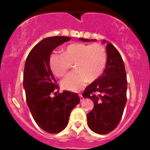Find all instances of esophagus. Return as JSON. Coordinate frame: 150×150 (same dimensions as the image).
Instances as JSON below:
<instances>
[{
	"label": "esophagus",
	"instance_id": "1",
	"mask_svg": "<svg viewBox=\"0 0 150 150\" xmlns=\"http://www.w3.org/2000/svg\"><path fill=\"white\" fill-rule=\"evenodd\" d=\"M79 96H80V99H81V101H83V97L82 94L81 93H79Z\"/></svg>",
	"mask_w": 150,
	"mask_h": 150
}]
</instances>
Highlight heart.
<instances>
[{"mask_svg":"<svg viewBox=\"0 0 150 150\" xmlns=\"http://www.w3.org/2000/svg\"><path fill=\"white\" fill-rule=\"evenodd\" d=\"M53 72L59 78L66 75L73 64L75 71L62 81L64 88L78 91L86 82H93L101 76L107 62V52L100 44L72 43L66 47L62 54H52L49 59Z\"/></svg>","mask_w":150,"mask_h":150,"instance_id":"1","label":"heart"}]
</instances>
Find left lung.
I'll use <instances>...</instances> for the list:
<instances>
[{
  "label": "left lung",
  "instance_id": "left-lung-1",
  "mask_svg": "<svg viewBox=\"0 0 150 150\" xmlns=\"http://www.w3.org/2000/svg\"><path fill=\"white\" fill-rule=\"evenodd\" d=\"M84 42L96 39L78 38ZM107 43V58L103 74L85 89L83 96L91 99L93 109L87 114L89 128L98 134L112 131L120 122L126 104L127 79L121 55L112 43Z\"/></svg>",
  "mask_w": 150,
  "mask_h": 150
}]
</instances>
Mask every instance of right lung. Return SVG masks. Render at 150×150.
<instances>
[{"label":"right lung","instance_id":"add662e5","mask_svg":"<svg viewBox=\"0 0 150 150\" xmlns=\"http://www.w3.org/2000/svg\"><path fill=\"white\" fill-rule=\"evenodd\" d=\"M70 40L71 38L64 36L43 39L30 51L25 62L23 86L27 104L38 125L49 134L63 131L72 110L80 103L77 93L64 91L58 95L54 92L59 86L49 64L52 51Z\"/></svg>","mask_w":150,"mask_h":150}]
</instances>
